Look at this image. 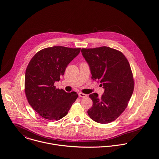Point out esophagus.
Segmentation results:
<instances>
[{
	"label": "esophagus",
	"mask_w": 159,
	"mask_h": 159,
	"mask_svg": "<svg viewBox=\"0 0 159 159\" xmlns=\"http://www.w3.org/2000/svg\"><path fill=\"white\" fill-rule=\"evenodd\" d=\"M79 96L80 97L85 98V97H87V95L85 94V93H82V92H79Z\"/></svg>",
	"instance_id": "34e87169"
}]
</instances>
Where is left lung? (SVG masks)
<instances>
[{"label":"left lung","mask_w":159,"mask_h":159,"mask_svg":"<svg viewBox=\"0 0 159 159\" xmlns=\"http://www.w3.org/2000/svg\"><path fill=\"white\" fill-rule=\"evenodd\" d=\"M89 65L92 79L98 80L104 89L99 97L89 95L93 102L87 114L95 122L108 124L117 119L125 110L134 89L132 72L122 53L109 47L82 48Z\"/></svg>","instance_id":"left-lung-1"}]
</instances>
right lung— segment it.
<instances>
[{
  "label": "right lung",
  "instance_id": "add662e5",
  "mask_svg": "<svg viewBox=\"0 0 159 159\" xmlns=\"http://www.w3.org/2000/svg\"><path fill=\"white\" fill-rule=\"evenodd\" d=\"M80 48L54 46L40 50L29 62L25 75V93L30 106L42 117L59 120L65 117L78 97L56 89L54 83L64 75Z\"/></svg>",
  "mask_w": 159,
  "mask_h": 159
}]
</instances>
